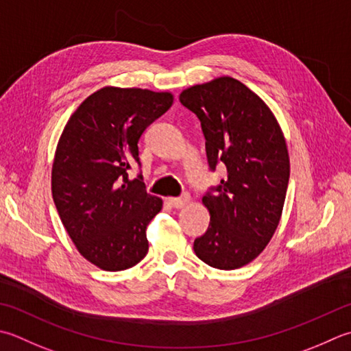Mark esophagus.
<instances>
[{
	"mask_svg": "<svg viewBox=\"0 0 351 351\" xmlns=\"http://www.w3.org/2000/svg\"><path fill=\"white\" fill-rule=\"evenodd\" d=\"M190 202V196L189 195H184L181 197H170L169 199V204L171 205L173 208H182L185 207Z\"/></svg>",
	"mask_w": 351,
	"mask_h": 351,
	"instance_id": "obj_1",
	"label": "esophagus"
}]
</instances>
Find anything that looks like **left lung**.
Wrapping results in <instances>:
<instances>
[{
    "label": "left lung",
    "instance_id": "1",
    "mask_svg": "<svg viewBox=\"0 0 351 351\" xmlns=\"http://www.w3.org/2000/svg\"><path fill=\"white\" fill-rule=\"evenodd\" d=\"M185 108L201 120L210 169L222 161L226 178L202 204L210 211L193 250L217 269H239L263 252L276 232L289 182V154L271 108L230 75L185 88Z\"/></svg>",
    "mask_w": 351,
    "mask_h": 351
}]
</instances>
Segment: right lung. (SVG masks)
<instances>
[{"instance_id": "1", "label": "right lung", "mask_w": 351, "mask_h": 351, "mask_svg": "<svg viewBox=\"0 0 351 351\" xmlns=\"http://www.w3.org/2000/svg\"><path fill=\"white\" fill-rule=\"evenodd\" d=\"M173 103L169 91L103 86L80 103L62 130L51 169L59 217L80 256L103 271H125L149 251L146 228L162 199L144 191L138 140Z\"/></svg>"}]
</instances>
